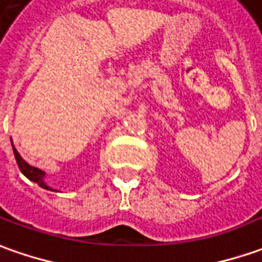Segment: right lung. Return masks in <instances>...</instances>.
<instances>
[{
  "instance_id": "add662e5",
  "label": "right lung",
  "mask_w": 262,
  "mask_h": 262,
  "mask_svg": "<svg viewBox=\"0 0 262 262\" xmlns=\"http://www.w3.org/2000/svg\"><path fill=\"white\" fill-rule=\"evenodd\" d=\"M12 150H14V156H15V161H17V163H18V168L19 170L24 173V175L30 179V181H33V182H35L38 186H41V188H44V189H50L49 186L46 185V182H44V172H42L41 169L38 168H34V166H31V165H28L21 156H19V154L17 152V149L12 146ZM51 191V189H50Z\"/></svg>"
}]
</instances>
